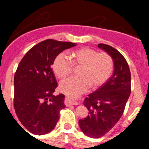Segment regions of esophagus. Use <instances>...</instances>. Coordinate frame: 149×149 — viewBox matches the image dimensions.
I'll list each match as a JSON object with an SVG mask.
<instances>
[{"instance_id": "1", "label": "esophagus", "mask_w": 149, "mask_h": 149, "mask_svg": "<svg viewBox=\"0 0 149 149\" xmlns=\"http://www.w3.org/2000/svg\"><path fill=\"white\" fill-rule=\"evenodd\" d=\"M66 98H67V100H68V104H69L70 105H77V104H78L77 102V101H75L74 99H73L72 98H71V97H67Z\"/></svg>"}]
</instances>
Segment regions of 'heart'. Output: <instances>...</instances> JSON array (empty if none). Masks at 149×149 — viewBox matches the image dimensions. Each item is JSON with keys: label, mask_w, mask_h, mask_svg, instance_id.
<instances>
[{"label": "heart", "mask_w": 149, "mask_h": 149, "mask_svg": "<svg viewBox=\"0 0 149 149\" xmlns=\"http://www.w3.org/2000/svg\"><path fill=\"white\" fill-rule=\"evenodd\" d=\"M74 67H79L77 77L68 78L60 83L63 93L75 97L85 93L89 86L97 89L105 84L113 71V60L108 54L84 47L71 53V60L63 53L56 56L52 68L56 77L64 79L70 75Z\"/></svg>", "instance_id": "obj_1"}]
</instances>
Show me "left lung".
I'll list each match as a JSON object with an SVG mask.
<instances>
[{"label": "left lung", "mask_w": 149, "mask_h": 149, "mask_svg": "<svg viewBox=\"0 0 149 149\" xmlns=\"http://www.w3.org/2000/svg\"><path fill=\"white\" fill-rule=\"evenodd\" d=\"M113 60L114 70L106 83L84 100L89 115L78 122L87 136L99 138L110 131L123 114L131 94V72L120 52L108 45L98 44Z\"/></svg>", "instance_id": "1"}]
</instances>
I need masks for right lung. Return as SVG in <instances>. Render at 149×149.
I'll use <instances>...</instances> for the list:
<instances>
[{
    "label": "right lung",
    "mask_w": 149,
    "mask_h": 149,
    "mask_svg": "<svg viewBox=\"0 0 149 149\" xmlns=\"http://www.w3.org/2000/svg\"><path fill=\"white\" fill-rule=\"evenodd\" d=\"M76 43L46 39L30 48L14 77V107L18 119L35 135L51 131L65 108V95H54L57 86L51 65L56 56ZM25 131V130H24Z\"/></svg>",
    "instance_id": "add662e5"
}]
</instances>
